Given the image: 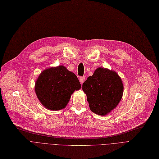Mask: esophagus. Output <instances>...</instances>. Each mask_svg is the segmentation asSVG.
<instances>
[{"label":"esophagus","mask_w":159,"mask_h":159,"mask_svg":"<svg viewBox=\"0 0 159 159\" xmlns=\"http://www.w3.org/2000/svg\"><path fill=\"white\" fill-rule=\"evenodd\" d=\"M79 80H80V82L81 83V84H82L83 82H84V80H85V77H80V78H79Z\"/></svg>","instance_id":"esophagus-1"}]
</instances>
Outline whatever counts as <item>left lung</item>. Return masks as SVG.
Returning a JSON list of instances; mask_svg holds the SVG:
<instances>
[{"instance_id":"1","label":"left lung","mask_w":159,"mask_h":159,"mask_svg":"<svg viewBox=\"0 0 159 159\" xmlns=\"http://www.w3.org/2000/svg\"><path fill=\"white\" fill-rule=\"evenodd\" d=\"M90 110L99 115H106L118 105L122 97L124 86L115 71L98 68L92 76L82 84Z\"/></svg>"}]
</instances>
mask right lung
<instances>
[{
	"label": "right lung",
	"instance_id": "add662e5",
	"mask_svg": "<svg viewBox=\"0 0 159 159\" xmlns=\"http://www.w3.org/2000/svg\"><path fill=\"white\" fill-rule=\"evenodd\" d=\"M77 77L63 66L45 70L35 83L37 98L47 109L59 110L68 104L75 90L80 89Z\"/></svg>",
	"mask_w": 159,
	"mask_h": 159
}]
</instances>
